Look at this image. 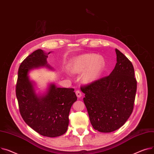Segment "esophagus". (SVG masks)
Wrapping results in <instances>:
<instances>
[{"label": "esophagus", "mask_w": 154, "mask_h": 154, "mask_svg": "<svg viewBox=\"0 0 154 154\" xmlns=\"http://www.w3.org/2000/svg\"><path fill=\"white\" fill-rule=\"evenodd\" d=\"M75 93H76V96H77L78 97H81V96H82V94H81V92L80 91H79V90H76Z\"/></svg>", "instance_id": "obj_1"}]
</instances>
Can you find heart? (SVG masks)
Returning a JSON list of instances; mask_svg holds the SVG:
<instances>
[{"label":"heart","mask_w":154,"mask_h":154,"mask_svg":"<svg viewBox=\"0 0 154 154\" xmlns=\"http://www.w3.org/2000/svg\"><path fill=\"white\" fill-rule=\"evenodd\" d=\"M105 66L106 61L103 57L86 54L76 58L71 63L70 69L75 73H83L86 70L83 79L86 82H91L101 75Z\"/></svg>","instance_id":"b5f03b06"}]
</instances>
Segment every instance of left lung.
<instances>
[{"instance_id":"8db88e82","label":"left lung","mask_w":154,"mask_h":154,"mask_svg":"<svg viewBox=\"0 0 154 154\" xmlns=\"http://www.w3.org/2000/svg\"><path fill=\"white\" fill-rule=\"evenodd\" d=\"M117 63L111 74L81 90L89 120L95 130L111 132L119 129L131 115L137 91V81L131 61L116 48Z\"/></svg>"}]
</instances>
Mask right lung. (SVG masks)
I'll return each mask as SVG.
<instances>
[{
    "label": "right lung",
    "mask_w": 154,
    "mask_h": 154,
    "mask_svg": "<svg viewBox=\"0 0 154 154\" xmlns=\"http://www.w3.org/2000/svg\"><path fill=\"white\" fill-rule=\"evenodd\" d=\"M48 54L35 50L22 63L18 71L16 96L20 113L26 124L42 135L55 137L64 134L69 124L71 106L77 100L73 88L50 85L47 94L38 97L28 75L35 68L46 66Z\"/></svg>",
    "instance_id": "add662e5"
}]
</instances>
